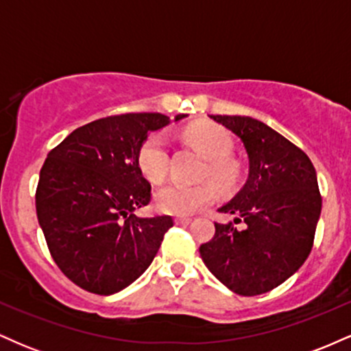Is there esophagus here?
<instances>
[{"label": "esophagus", "instance_id": "1", "mask_svg": "<svg viewBox=\"0 0 351 351\" xmlns=\"http://www.w3.org/2000/svg\"><path fill=\"white\" fill-rule=\"evenodd\" d=\"M191 223V217L188 216H176L175 217V224H180V226H184V224Z\"/></svg>", "mask_w": 351, "mask_h": 351}]
</instances>
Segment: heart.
<instances>
[{
	"instance_id": "heart-1",
	"label": "heart",
	"mask_w": 351,
	"mask_h": 351,
	"mask_svg": "<svg viewBox=\"0 0 351 351\" xmlns=\"http://www.w3.org/2000/svg\"><path fill=\"white\" fill-rule=\"evenodd\" d=\"M186 138L191 145L209 158L204 175L211 178L219 188L231 189L241 178L239 165L231 158L232 138L224 128L217 125H198L186 130ZM136 163L145 178L160 181L168 173L170 165V143L163 132H153L143 140L136 153ZM217 198L216 188L211 183L183 184L178 181L165 183L153 195L156 211L165 215L189 216L209 206Z\"/></svg>"
}]
</instances>
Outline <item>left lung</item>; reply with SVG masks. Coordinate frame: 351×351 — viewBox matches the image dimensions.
Here are the masks:
<instances>
[{
	"mask_svg": "<svg viewBox=\"0 0 351 351\" xmlns=\"http://www.w3.org/2000/svg\"><path fill=\"white\" fill-rule=\"evenodd\" d=\"M243 142L249 176L239 193L219 208L244 221L215 223L203 263L229 291L244 297L265 293L299 271L313 245L322 196L312 162L271 127L241 115H211Z\"/></svg>",
	"mask_w": 351,
	"mask_h": 351,
	"instance_id": "left-lung-1",
	"label": "left lung"
}]
</instances>
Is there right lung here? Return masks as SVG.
I'll return each mask as SVG.
<instances>
[{"label": "right lung", "instance_id": "right-lung-1", "mask_svg": "<svg viewBox=\"0 0 351 351\" xmlns=\"http://www.w3.org/2000/svg\"><path fill=\"white\" fill-rule=\"evenodd\" d=\"M170 122L148 112L106 117L47 153L36 189L39 226L54 263L84 291L110 295L130 285L173 226L171 216L134 215L152 199L136 153L148 132Z\"/></svg>", "mask_w": 351, "mask_h": 351}]
</instances>
